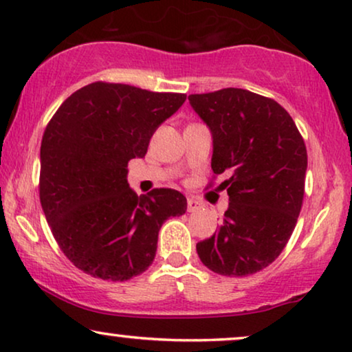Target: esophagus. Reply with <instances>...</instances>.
I'll return each instance as SVG.
<instances>
[{
  "label": "esophagus",
  "mask_w": 352,
  "mask_h": 352,
  "mask_svg": "<svg viewBox=\"0 0 352 352\" xmlns=\"http://www.w3.org/2000/svg\"><path fill=\"white\" fill-rule=\"evenodd\" d=\"M201 207H202V204L199 201L192 199V197H188V212H196V210H199Z\"/></svg>",
  "instance_id": "obj_1"
}]
</instances>
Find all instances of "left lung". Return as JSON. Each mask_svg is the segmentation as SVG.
Wrapping results in <instances>:
<instances>
[{
  "label": "left lung",
  "mask_w": 352,
  "mask_h": 352,
  "mask_svg": "<svg viewBox=\"0 0 352 352\" xmlns=\"http://www.w3.org/2000/svg\"><path fill=\"white\" fill-rule=\"evenodd\" d=\"M212 133V170L228 175L219 232L197 242L207 268L250 276L280 255L298 219L308 155L289 113L271 98L228 87L188 97Z\"/></svg>",
  "instance_id": "1"
}]
</instances>
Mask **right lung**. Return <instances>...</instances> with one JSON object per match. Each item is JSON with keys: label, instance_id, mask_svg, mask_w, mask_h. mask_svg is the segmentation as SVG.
Returning a JSON list of instances; mask_svg holds the SVG:
<instances>
[{"label": "right lung", "instance_id": "add662e5", "mask_svg": "<svg viewBox=\"0 0 352 352\" xmlns=\"http://www.w3.org/2000/svg\"><path fill=\"white\" fill-rule=\"evenodd\" d=\"M186 100L127 84L78 89L52 116L41 142L39 199L54 237L84 273L122 282L153 263L157 234L186 212L170 188L137 196L127 162L146 155L156 129Z\"/></svg>", "mask_w": 352, "mask_h": 352}]
</instances>
